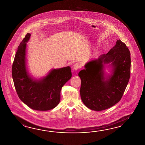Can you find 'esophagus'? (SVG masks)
I'll list each match as a JSON object with an SVG mask.
<instances>
[{
    "label": "esophagus",
    "instance_id": "esophagus-1",
    "mask_svg": "<svg viewBox=\"0 0 145 145\" xmlns=\"http://www.w3.org/2000/svg\"><path fill=\"white\" fill-rule=\"evenodd\" d=\"M80 68H81V65L79 63H76L73 65V69L75 70H77Z\"/></svg>",
    "mask_w": 145,
    "mask_h": 145
}]
</instances>
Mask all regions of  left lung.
Returning a JSON list of instances; mask_svg holds the SVG:
<instances>
[{
    "instance_id": "obj_1",
    "label": "left lung",
    "mask_w": 145,
    "mask_h": 145,
    "mask_svg": "<svg viewBox=\"0 0 145 145\" xmlns=\"http://www.w3.org/2000/svg\"><path fill=\"white\" fill-rule=\"evenodd\" d=\"M111 63L113 74L105 80L103 65ZM80 71V94L89 109L101 111L109 108L121 100L129 81L131 73L130 50L120 40L106 54L92 59Z\"/></svg>"
}]
</instances>
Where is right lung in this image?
<instances>
[{"label": "right lung", "mask_w": 145, "mask_h": 145, "mask_svg": "<svg viewBox=\"0 0 145 145\" xmlns=\"http://www.w3.org/2000/svg\"><path fill=\"white\" fill-rule=\"evenodd\" d=\"M27 33L18 47L12 65V78L18 96L31 109L45 111L59 104L63 86L72 77L70 67L53 69L42 80H33L27 72L25 61Z\"/></svg>", "instance_id": "obj_1"}]
</instances>
